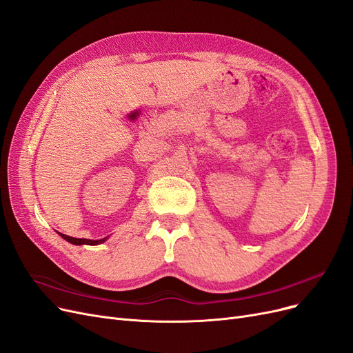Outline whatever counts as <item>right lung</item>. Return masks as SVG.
<instances>
[{"label": "right lung", "instance_id": "right-lung-1", "mask_svg": "<svg viewBox=\"0 0 353 353\" xmlns=\"http://www.w3.org/2000/svg\"><path fill=\"white\" fill-rule=\"evenodd\" d=\"M59 235L63 236L65 241L71 242V244H74V245H83V244H86V245H98V244H102V242L106 239V238H103V239L93 241V239H84V238H72V236H67L64 234H59Z\"/></svg>", "mask_w": 353, "mask_h": 353}]
</instances>
